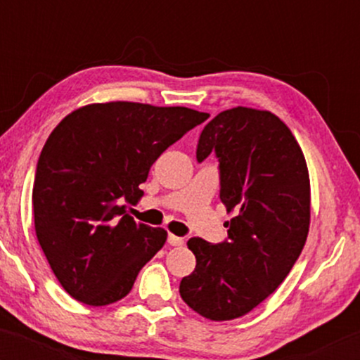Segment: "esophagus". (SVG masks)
Instances as JSON below:
<instances>
[{
  "label": "esophagus",
  "instance_id": "1",
  "mask_svg": "<svg viewBox=\"0 0 360 360\" xmlns=\"http://www.w3.org/2000/svg\"><path fill=\"white\" fill-rule=\"evenodd\" d=\"M167 243H169V245H172V247H179V245H183V243H184V238L183 237H177V235L169 233Z\"/></svg>",
  "mask_w": 360,
  "mask_h": 360
}]
</instances>
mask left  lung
<instances>
[{
  "label": "left lung",
  "instance_id": "1",
  "mask_svg": "<svg viewBox=\"0 0 360 360\" xmlns=\"http://www.w3.org/2000/svg\"><path fill=\"white\" fill-rule=\"evenodd\" d=\"M217 155L220 200L235 217L229 238L188 240L196 267L181 298L214 321L243 316L278 289L298 260L309 229V177L291 130L271 111L226 110L206 123L198 162Z\"/></svg>",
  "mask_w": 360,
  "mask_h": 360
}]
</instances>
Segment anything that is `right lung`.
Listing matches in <instances>:
<instances>
[{
	"label": "right lung",
	"instance_id": "add662e5",
	"mask_svg": "<svg viewBox=\"0 0 360 360\" xmlns=\"http://www.w3.org/2000/svg\"><path fill=\"white\" fill-rule=\"evenodd\" d=\"M184 106L96 103L53 128L34 181L35 232L74 300L105 307L125 298L167 232L125 213L159 155L208 118Z\"/></svg>",
	"mask_w": 360,
	"mask_h": 360
}]
</instances>
